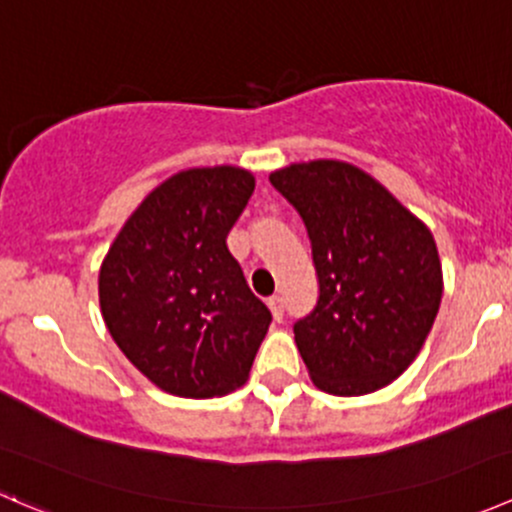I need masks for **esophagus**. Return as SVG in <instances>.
I'll use <instances>...</instances> for the list:
<instances>
[{
    "instance_id": "1",
    "label": "esophagus",
    "mask_w": 512,
    "mask_h": 512,
    "mask_svg": "<svg viewBox=\"0 0 512 512\" xmlns=\"http://www.w3.org/2000/svg\"><path fill=\"white\" fill-rule=\"evenodd\" d=\"M267 304H270L272 309V317H275L277 322H282V317H285V302H282L280 294H272V297L267 299Z\"/></svg>"
}]
</instances>
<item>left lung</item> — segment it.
<instances>
[{
  "label": "left lung",
  "mask_w": 512,
  "mask_h": 512,
  "mask_svg": "<svg viewBox=\"0 0 512 512\" xmlns=\"http://www.w3.org/2000/svg\"><path fill=\"white\" fill-rule=\"evenodd\" d=\"M312 242L317 307L294 322L314 386L364 396L404 374L421 352L443 294L431 230L379 180L342 160L275 170Z\"/></svg>",
  "instance_id": "8db88e82"
}]
</instances>
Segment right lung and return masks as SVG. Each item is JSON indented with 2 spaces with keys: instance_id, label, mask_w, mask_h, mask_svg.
<instances>
[{
  "instance_id": "right-lung-1",
  "label": "right lung",
  "mask_w": 512,
  "mask_h": 512,
  "mask_svg": "<svg viewBox=\"0 0 512 512\" xmlns=\"http://www.w3.org/2000/svg\"><path fill=\"white\" fill-rule=\"evenodd\" d=\"M255 190L235 165L180 170L126 220L98 275L113 342L158 389L213 399L245 384L272 322L227 250Z\"/></svg>"
}]
</instances>
